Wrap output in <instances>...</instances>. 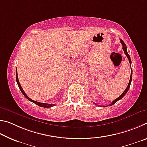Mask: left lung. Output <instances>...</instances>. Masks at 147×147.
Listing matches in <instances>:
<instances>
[{
	"label": "left lung",
	"mask_w": 147,
	"mask_h": 147,
	"mask_svg": "<svg viewBox=\"0 0 147 147\" xmlns=\"http://www.w3.org/2000/svg\"><path fill=\"white\" fill-rule=\"evenodd\" d=\"M120 41H121V44H122V45H123V50L124 51V54H126V56H127V58H128V60H129V63H130V67H131V59H130V56H129V54H128V53H127V47H126V45H125V43H124V41L122 40V39H120ZM131 79H132V70H131V75H130V81H129V83H128V86H127V88H126V89L125 90H124V91L123 92V93H122L120 96H119L118 98H117L116 99H115V100H114L112 102H111L110 104H109V106H112V105H113L114 104H115V102H117L118 100H121V99L123 97V96L125 95V94H126V93H127L128 92V89H129V88H130V84H131ZM101 106L102 107V106ZM106 106H103V107H106Z\"/></svg>",
	"instance_id": "8db88e82"
}]
</instances>
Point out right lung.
<instances>
[{
  "instance_id": "add662e5",
  "label": "right lung",
  "mask_w": 147,
  "mask_h": 147,
  "mask_svg": "<svg viewBox=\"0 0 147 147\" xmlns=\"http://www.w3.org/2000/svg\"><path fill=\"white\" fill-rule=\"evenodd\" d=\"M16 81H17V84H18V86L19 88L20 89V90H21V93L23 94V95L25 96V97L28 99V100L32 102H34V104H37V105L40 106V107H43V108H51V107H53V106H55V104H46V103H41V102H37V101H35V100H32L31 98H30L28 96L26 95V94L25 93V92L24 91V90L23 89V88H22V87L21 86V84H20L19 82V79H18V74H17V72L16 71Z\"/></svg>"
}]
</instances>
